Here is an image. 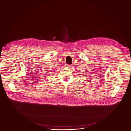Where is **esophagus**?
I'll return each mask as SVG.
<instances>
[{
	"instance_id": "34e87169",
	"label": "esophagus",
	"mask_w": 131,
	"mask_h": 131,
	"mask_svg": "<svg viewBox=\"0 0 131 131\" xmlns=\"http://www.w3.org/2000/svg\"><path fill=\"white\" fill-rule=\"evenodd\" d=\"M65 66H66V67H70V65H69V64H66V65H65Z\"/></svg>"
}]
</instances>
